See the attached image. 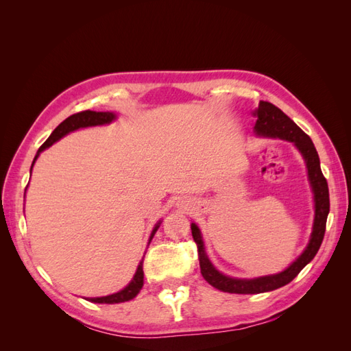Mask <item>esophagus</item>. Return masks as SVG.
<instances>
[{
    "label": "esophagus",
    "mask_w": 351,
    "mask_h": 351,
    "mask_svg": "<svg viewBox=\"0 0 351 351\" xmlns=\"http://www.w3.org/2000/svg\"><path fill=\"white\" fill-rule=\"evenodd\" d=\"M190 205H192V200H190V199L180 197V199L177 200V206H180V208H187V206H190Z\"/></svg>",
    "instance_id": "esophagus-1"
}]
</instances>
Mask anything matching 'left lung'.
Instances as JSON below:
<instances>
[{
    "mask_svg": "<svg viewBox=\"0 0 351 351\" xmlns=\"http://www.w3.org/2000/svg\"><path fill=\"white\" fill-rule=\"evenodd\" d=\"M253 115L256 117V123H254L253 127L254 134L258 137H267V139H281L291 142L295 146V149L303 156L307 169V180H309L313 195V226L309 243H307V246L304 247L300 256L290 263L289 268H285L278 274L263 275V277L256 278H234L219 272L214 265H212L205 250L202 232L195 222H192L190 227H192V236L197 246L202 277H204L212 287H215V289L224 293H267L277 290L280 287L293 281L297 277V274L315 258V254L319 250L325 234L326 218L329 214L328 183L321 171L319 156H317V152L315 149L313 142L311 141V137L271 102L261 101L259 107L253 111Z\"/></svg>",
    "mask_w": 351,
    "mask_h": 351,
    "instance_id": "left-lung-1",
    "label": "left lung"
}]
</instances>
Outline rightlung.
Here are the masks:
<instances>
[{
    "instance_id": "right-lung-1",
    "label": "right lung",
    "mask_w": 351,
    "mask_h": 351,
    "mask_svg": "<svg viewBox=\"0 0 351 351\" xmlns=\"http://www.w3.org/2000/svg\"><path fill=\"white\" fill-rule=\"evenodd\" d=\"M114 120H117V114L115 112H97V111H82V112H77V114H73L70 115L69 119H66L64 121H62L61 124H58L56 127V130L51 133V136L48 137V139L45 141V143L42 145L35 158H34V162H32V167H30V174H32V168H34L35 162L38 156L40 155V152H44L45 149H48L49 146L54 145L56 142H58L60 139H62V137L67 136L69 133L71 132H76L79 129H86V127H95V125H104V124H110L112 123ZM27 189V187H26ZM161 219H159L152 232L149 236V240H147V246H149L151 240L154 239L156 230L159 228V226H161ZM143 287V259L139 262V265H137V269L133 275L132 281L127 284L123 290L117 291L114 294H110V295H102V297H88L86 300L92 302V303H107V304H114V303H124V302H129L132 299H134V297L139 294V291L142 290Z\"/></svg>"
}]
</instances>
